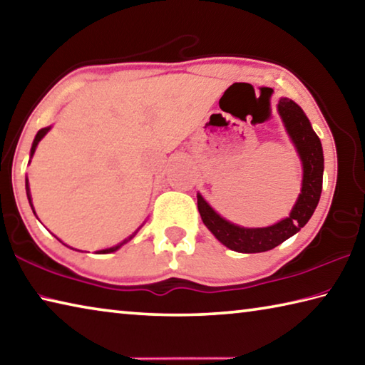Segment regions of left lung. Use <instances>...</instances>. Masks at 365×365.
<instances>
[{
	"mask_svg": "<svg viewBox=\"0 0 365 365\" xmlns=\"http://www.w3.org/2000/svg\"><path fill=\"white\" fill-rule=\"evenodd\" d=\"M277 111L284 121L290 138L295 143L303 163L302 195L287 218L267 228H241L225 220L197 195V210L205 227L223 246L242 254L271 250L300 231L313 215L322 191L324 155L319 137L309 124L303 110L289 98H281Z\"/></svg>",
	"mask_w": 365,
	"mask_h": 365,
	"instance_id": "left-lung-1",
	"label": "left lung"
}]
</instances>
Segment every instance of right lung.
<instances>
[{"label":"right lung","mask_w":365,"mask_h":365,"mask_svg":"<svg viewBox=\"0 0 365 365\" xmlns=\"http://www.w3.org/2000/svg\"><path fill=\"white\" fill-rule=\"evenodd\" d=\"M49 130V128H44V129H41V130H39L38 132V134H36V137H35V140H33V145H31V151H30V155L33 156V153H35V150H36V145H38V142L39 140H41V138L46 135V132H48ZM26 196H29V202H30V205H31V209H33V204H31V197H30V188H29V182H26ZM33 214H35V210H33ZM135 235V233H134ZM134 235H132L130 237H129V240H132V237H134ZM129 240H125L124 242H128ZM123 242V244H124ZM123 244H119V246H116V247H111V249H107V250H102V254H107V252H115L116 249H119V247H121L123 246Z\"/></svg>","instance_id":"1"}]
</instances>
